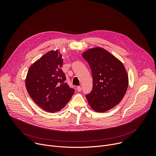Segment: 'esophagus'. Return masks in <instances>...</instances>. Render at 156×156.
<instances>
[{
    "label": "esophagus",
    "instance_id": "esophagus-1",
    "mask_svg": "<svg viewBox=\"0 0 156 156\" xmlns=\"http://www.w3.org/2000/svg\"><path fill=\"white\" fill-rule=\"evenodd\" d=\"M81 86H78L77 87V90H78V91H79V92H80L81 91Z\"/></svg>",
    "mask_w": 156,
    "mask_h": 156
}]
</instances>
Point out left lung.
I'll return each instance as SVG.
<instances>
[{
  "label": "left lung",
  "mask_w": 156,
  "mask_h": 156,
  "mask_svg": "<svg viewBox=\"0 0 156 156\" xmlns=\"http://www.w3.org/2000/svg\"><path fill=\"white\" fill-rule=\"evenodd\" d=\"M82 56L90 65L93 80L91 92L86 95L90 107L104 112L116 106L123 98L128 76L123 63L101 48L90 49Z\"/></svg>",
  "instance_id": "left-lung-1"
}]
</instances>
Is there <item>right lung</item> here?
Instances as JSON below:
<instances>
[{"label":"right lung","mask_w":156,"mask_h":156,"mask_svg":"<svg viewBox=\"0 0 156 156\" xmlns=\"http://www.w3.org/2000/svg\"><path fill=\"white\" fill-rule=\"evenodd\" d=\"M62 65L59 50L51 51L30 66L27 75L25 85L30 96L48 112H58L75 93L74 89L65 83Z\"/></svg>","instance_id":"right-lung-1"}]
</instances>
